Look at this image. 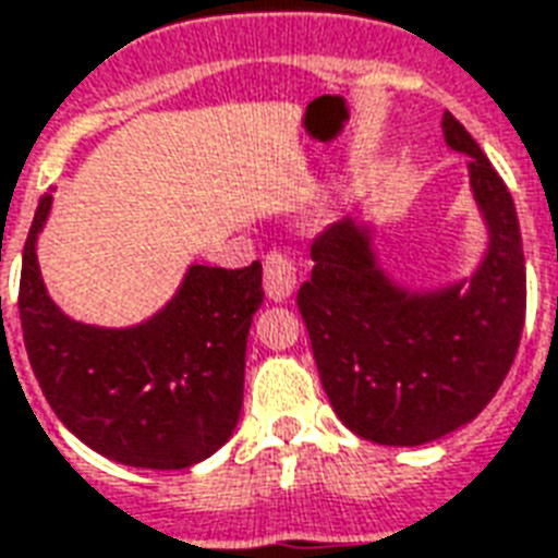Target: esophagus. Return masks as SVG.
<instances>
[{"label":"esophagus","mask_w":558,"mask_h":558,"mask_svg":"<svg viewBox=\"0 0 558 558\" xmlns=\"http://www.w3.org/2000/svg\"><path fill=\"white\" fill-rule=\"evenodd\" d=\"M298 283V269L292 257H287L283 251H269L263 257V287L271 301H287L292 295V289Z\"/></svg>","instance_id":"esophagus-1"}]
</instances>
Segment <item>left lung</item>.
<instances>
[{
  "instance_id": "left-lung-1",
  "label": "left lung",
  "mask_w": 558,
  "mask_h": 558,
  "mask_svg": "<svg viewBox=\"0 0 558 558\" xmlns=\"http://www.w3.org/2000/svg\"><path fill=\"white\" fill-rule=\"evenodd\" d=\"M445 143L468 155L471 193L488 248L471 278L412 292L377 263L372 231L330 225L310 245L313 271L298 289L318 377L348 430L377 445L415 448L483 412L518 354L526 271L512 195L453 113Z\"/></svg>"
}]
</instances>
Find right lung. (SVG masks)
I'll return each mask as SVG.
<instances>
[{
  "mask_svg": "<svg viewBox=\"0 0 558 558\" xmlns=\"http://www.w3.org/2000/svg\"><path fill=\"white\" fill-rule=\"evenodd\" d=\"M43 195L23 248L20 322L46 401L66 430L131 468L178 471L231 439L242 410L245 342L263 304V266H190L178 295L134 327L63 316L37 266Z\"/></svg>",
  "mask_w": 558,
  "mask_h": 558,
  "instance_id": "1",
  "label": "right lung"
}]
</instances>
